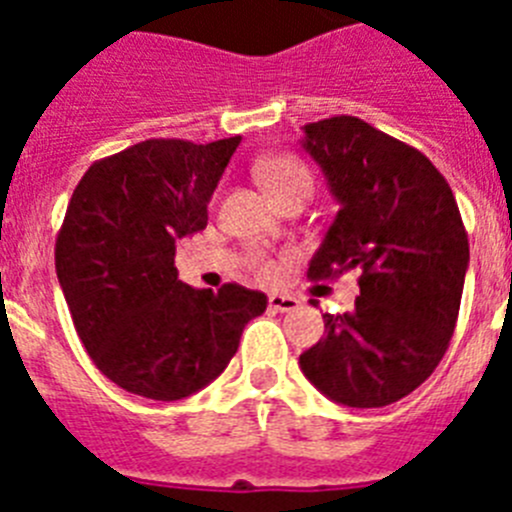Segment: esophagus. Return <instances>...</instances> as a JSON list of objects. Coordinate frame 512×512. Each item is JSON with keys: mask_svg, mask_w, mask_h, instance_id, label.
Returning a JSON list of instances; mask_svg holds the SVG:
<instances>
[{"mask_svg": "<svg viewBox=\"0 0 512 512\" xmlns=\"http://www.w3.org/2000/svg\"><path fill=\"white\" fill-rule=\"evenodd\" d=\"M269 307L277 312H289V310H295V307H300V300L292 295H271Z\"/></svg>", "mask_w": 512, "mask_h": 512, "instance_id": "esophagus-1", "label": "esophagus"}]
</instances>
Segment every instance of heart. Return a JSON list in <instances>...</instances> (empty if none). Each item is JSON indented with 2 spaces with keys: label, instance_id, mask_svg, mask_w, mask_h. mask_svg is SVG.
I'll return each instance as SVG.
<instances>
[{
  "label": "heart",
  "instance_id": "heart-1",
  "mask_svg": "<svg viewBox=\"0 0 512 512\" xmlns=\"http://www.w3.org/2000/svg\"><path fill=\"white\" fill-rule=\"evenodd\" d=\"M259 176H261V182H264V187L269 189V194L277 202L282 200L284 194L295 192V189L300 187L312 189L310 171H307V166L295 156L269 158V161H264V164L259 166ZM253 269H256V274H259L261 279L274 282V279H279L282 266H279V261L264 259V256H261V259L253 261Z\"/></svg>",
  "mask_w": 512,
  "mask_h": 512
}]
</instances>
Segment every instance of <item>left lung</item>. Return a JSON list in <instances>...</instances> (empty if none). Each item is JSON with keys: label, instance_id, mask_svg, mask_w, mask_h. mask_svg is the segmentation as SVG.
Returning <instances> with one entry per match:
<instances>
[{"label": "left lung", "instance_id": "1", "mask_svg": "<svg viewBox=\"0 0 512 512\" xmlns=\"http://www.w3.org/2000/svg\"><path fill=\"white\" fill-rule=\"evenodd\" d=\"M305 151L336 194L312 282L359 271L354 310L325 312L300 366L325 397L384 408L431 377L454 336L469 238L449 182L418 148L351 115L305 125Z\"/></svg>", "mask_w": 512, "mask_h": 512}]
</instances>
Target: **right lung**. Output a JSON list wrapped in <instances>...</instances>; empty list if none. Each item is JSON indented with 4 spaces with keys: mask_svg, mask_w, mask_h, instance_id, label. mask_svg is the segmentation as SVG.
<instances>
[{
    "mask_svg": "<svg viewBox=\"0 0 512 512\" xmlns=\"http://www.w3.org/2000/svg\"><path fill=\"white\" fill-rule=\"evenodd\" d=\"M241 135L151 138L99 158L81 176L56 238V274L76 333L99 372L151 400H182L220 377L266 295L176 277V241L207 225Z\"/></svg>",
    "mask_w": 512,
    "mask_h": 512,
    "instance_id": "add662e5",
    "label": "right lung"
}]
</instances>
